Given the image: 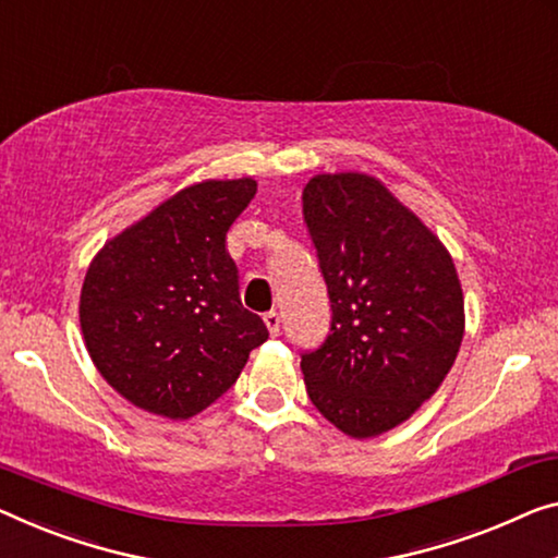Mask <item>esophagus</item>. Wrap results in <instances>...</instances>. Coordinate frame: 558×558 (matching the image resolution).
<instances>
[{
  "label": "esophagus",
  "mask_w": 558,
  "mask_h": 558,
  "mask_svg": "<svg viewBox=\"0 0 558 558\" xmlns=\"http://www.w3.org/2000/svg\"><path fill=\"white\" fill-rule=\"evenodd\" d=\"M265 326H268V332L272 338L276 336H280V315L276 313V311H270V313H265Z\"/></svg>",
  "instance_id": "34e87169"
}]
</instances>
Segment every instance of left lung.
<instances>
[{"label": "left lung", "instance_id": "1", "mask_svg": "<svg viewBox=\"0 0 558 558\" xmlns=\"http://www.w3.org/2000/svg\"><path fill=\"white\" fill-rule=\"evenodd\" d=\"M303 218L332 311L326 340L301 355L307 396L348 436L386 434L436 393L459 355L453 260L371 174H315Z\"/></svg>", "mask_w": 558, "mask_h": 558}]
</instances>
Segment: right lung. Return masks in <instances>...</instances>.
<instances>
[{
    "label": "right lung",
    "instance_id": "1",
    "mask_svg": "<svg viewBox=\"0 0 558 558\" xmlns=\"http://www.w3.org/2000/svg\"><path fill=\"white\" fill-rule=\"evenodd\" d=\"M257 182L205 180L165 199L89 263L80 326L102 378L137 409L182 421L235 384L268 340L240 303L226 238Z\"/></svg>",
    "mask_w": 558,
    "mask_h": 558
}]
</instances>
